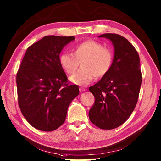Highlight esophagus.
<instances>
[{"mask_svg": "<svg viewBox=\"0 0 161 161\" xmlns=\"http://www.w3.org/2000/svg\"><path fill=\"white\" fill-rule=\"evenodd\" d=\"M80 92H85L86 89L84 88V87H80Z\"/></svg>", "mask_w": 161, "mask_h": 161, "instance_id": "esophagus-1", "label": "esophagus"}]
</instances>
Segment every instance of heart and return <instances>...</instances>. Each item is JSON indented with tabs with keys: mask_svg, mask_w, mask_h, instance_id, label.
Segmentation results:
<instances>
[{
	"mask_svg": "<svg viewBox=\"0 0 161 161\" xmlns=\"http://www.w3.org/2000/svg\"><path fill=\"white\" fill-rule=\"evenodd\" d=\"M113 55L109 49L104 48L96 41L87 40L81 42L73 49V53H63L59 60L67 74H73L80 63L81 68L70 77L72 83L84 86L93 78H101L106 75L113 64Z\"/></svg>",
	"mask_w": 161,
	"mask_h": 161,
	"instance_id": "b5f03b06",
	"label": "heart"
}]
</instances>
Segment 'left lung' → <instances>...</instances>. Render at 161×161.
Masks as SVG:
<instances>
[{
    "label": "left lung",
    "instance_id": "obj_1",
    "mask_svg": "<svg viewBox=\"0 0 161 161\" xmlns=\"http://www.w3.org/2000/svg\"><path fill=\"white\" fill-rule=\"evenodd\" d=\"M98 37L112 42L114 58L108 73L89 87L95 101L89 117L100 129L112 130L123 124L135 108L142 80L140 59L134 46L120 35L104 34Z\"/></svg>",
    "mask_w": 161,
    "mask_h": 161
}]
</instances>
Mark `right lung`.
I'll list each match as a JSON object with an SVG mask.
<instances>
[{"label":"right lung","instance_id":"1","mask_svg":"<svg viewBox=\"0 0 161 161\" xmlns=\"http://www.w3.org/2000/svg\"><path fill=\"white\" fill-rule=\"evenodd\" d=\"M74 36H46L27 49L17 74L18 103L22 115L36 129L51 131L65 121L72 101L80 93L68 85L60 53Z\"/></svg>","mask_w":161,"mask_h":161}]
</instances>
